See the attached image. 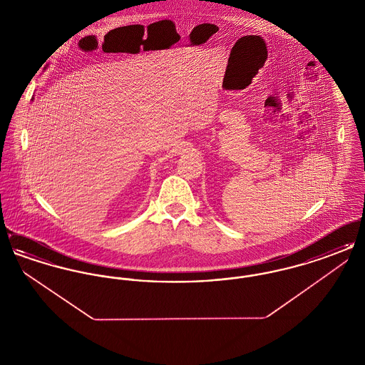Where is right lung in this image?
<instances>
[{
	"mask_svg": "<svg viewBox=\"0 0 365 365\" xmlns=\"http://www.w3.org/2000/svg\"><path fill=\"white\" fill-rule=\"evenodd\" d=\"M33 100H34V97H33Z\"/></svg>",
	"mask_w": 365,
	"mask_h": 365,
	"instance_id": "obj_1",
	"label": "right lung"
}]
</instances>
